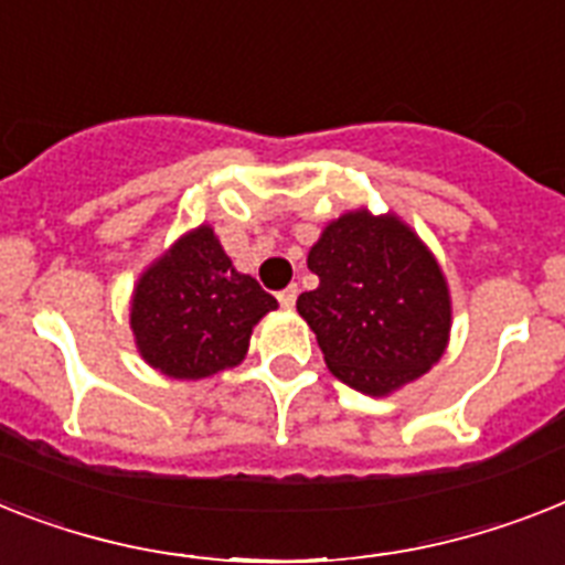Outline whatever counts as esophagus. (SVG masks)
Instances as JSON below:
<instances>
[{
  "mask_svg": "<svg viewBox=\"0 0 565 565\" xmlns=\"http://www.w3.org/2000/svg\"><path fill=\"white\" fill-rule=\"evenodd\" d=\"M296 298H298V287H296V284H290L287 290L278 292V301H281V307H287V310H290V307H296Z\"/></svg>",
  "mask_w": 565,
  "mask_h": 565,
  "instance_id": "esophagus-1",
  "label": "esophagus"
}]
</instances>
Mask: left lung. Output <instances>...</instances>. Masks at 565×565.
<instances>
[{"label": "left lung", "mask_w": 565, "mask_h": 565, "mask_svg": "<svg viewBox=\"0 0 565 565\" xmlns=\"http://www.w3.org/2000/svg\"><path fill=\"white\" fill-rule=\"evenodd\" d=\"M307 267L319 287L296 307L333 377L386 397L441 360L452 322L447 278L401 217L348 211L328 223Z\"/></svg>", "instance_id": "left-lung-1"}]
</instances>
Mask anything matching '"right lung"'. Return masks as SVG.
Wrapping results in <instances>:
<instances>
[{
    "instance_id": "obj_1",
    "label": "right lung",
    "mask_w": 565,
    "mask_h": 565,
    "mask_svg": "<svg viewBox=\"0 0 565 565\" xmlns=\"http://www.w3.org/2000/svg\"><path fill=\"white\" fill-rule=\"evenodd\" d=\"M278 301L252 275L232 267L214 228L179 237L141 273L130 305L136 348L148 365L173 380H203L235 369L252 328Z\"/></svg>"
}]
</instances>
